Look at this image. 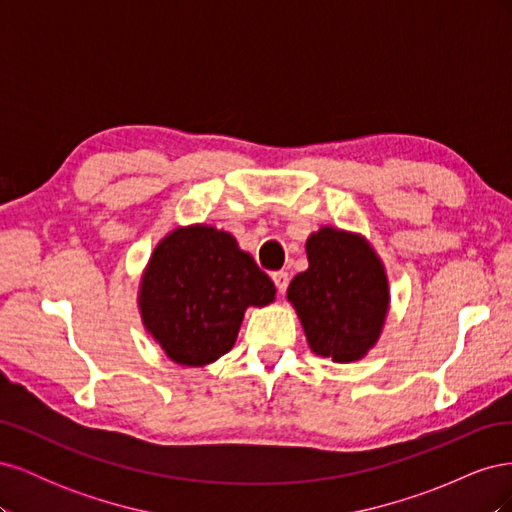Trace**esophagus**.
<instances>
[{
  "mask_svg": "<svg viewBox=\"0 0 512 512\" xmlns=\"http://www.w3.org/2000/svg\"><path fill=\"white\" fill-rule=\"evenodd\" d=\"M271 277H273V284H275L277 292H280L282 297H284V294H286V288H288V282H290L288 273H286V271H277V273H273Z\"/></svg>",
  "mask_w": 512,
  "mask_h": 512,
  "instance_id": "1",
  "label": "esophagus"
}]
</instances>
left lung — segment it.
<instances>
[{"label":"left lung","mask_w":512,"mask_h":512,"mask_svg":"<svg viewBox=\"0 0 512 512\" xmlns=\"http://www.w3.org/2000/svg\"><path fill=\"white\" fill-rule=\"evenodd\" d=\"M307 271L288 286L309 348L335 363L359 361L378 342L389 312V280L371 245L324 226L307 239Z\"/></svg>","instance_id":"1"}]
</instances>
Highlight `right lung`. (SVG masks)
Segmentation results:
<instances>
[{
    "label": "right lung",
    "mask_w": 512,
    "mask_h": 512,
    "mask_svg": "<svg viewBox=\"0 0 512 512\" xmlns=\"http://www.w3.org/2000/svg\"><path fill=\"white\" fill-rule=\"evenodd\" d=\"M275 286L235 237L213 226L177 228L153 250L141 282L145 329L170 361L188 367L226 354L250 305H269Z\"/></svg>",
    "instance_id": "obj_1"
}]
</instances>
